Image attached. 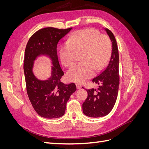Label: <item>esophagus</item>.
Returning a JSON list of instances; mask_svg holds the SVG:
<instances>
[{
    "mask_svg": "<svg viewBox=\"0 0 149 149\" xmlns=\"http://www.w3.org/2000/svg\"><path fill=\"white\" fill-rule=\"evenodd\" d=\"M76 88H77L78 89H81V87H82L81 84H79V83H76Z\"/></svg>",
    "mask_w": 149,
    "mask_h": 149,
    "instance_id": "obj_1",
    "label": "esophagus"
}]
</instances>
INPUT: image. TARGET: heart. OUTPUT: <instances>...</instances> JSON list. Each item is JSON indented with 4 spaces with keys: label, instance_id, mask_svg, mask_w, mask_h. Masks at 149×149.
<instances>
[{
    "label": "heart",
    "instance_id": "b5f03b06",
    "mask_svg": "<svg viewBox=\"0 0 149 149\" xmlns=\"http://www.w3.org/2000/svg\"><path fill=\"white\" fill-rule=\"evenodd\" d=\"M111 53V43L106 35L100 34L97 30L89 28L81 30L69 37L66 43L60 50L62 64L66 67L73 65L81 55L79 63L67 72V78L70 81L83 83L104 67Z\"/></svg>",
    "mask_w": 149,
    "mask_h": 149
}]
</instances>
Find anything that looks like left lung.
<instances>
[{
	"mask_svg": "<svg viewBox=\"0 0 149 149\" xmlns=\"http://www.w3.org/2000/svg\"><path fill=\"white\" fill-rule=\"evenodd\" d=\"M105 30L112 42L111 56L105 70L93 79V83L100 86L96 89H86L88 97L83 104V113L91 118H100L109 114L115 104L118 94V47L114 34L108 29Z\"/></svg>",
	"mask_w": 149,
	"mask_h": 149,
	"instance_id": "obj_1",
	"label": "left lung"
}]
</instances>
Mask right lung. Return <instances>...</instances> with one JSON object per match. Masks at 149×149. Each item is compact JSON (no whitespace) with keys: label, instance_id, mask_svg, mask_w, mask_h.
I'll return each mask as SVG.
<instances>
[{"label":"right lung","instance_id":"right-lung-1","mask_svg":"<svg viewBox=\"0 0 149 149\" xmlns=\"http://www.w3.org/2000/svg\"><path fill=\"white\" fill-rule=\"evenodd\" d=\"M72 28L42 29L31 35L25 51L24 70L26 92L36 112L44 118L55 119L65 114L66 105L76 90L74 83L65 84L61 81L64 75L58 61L56 47L59 40ZM40 55H47L52 61L51 77L39 80L33 73V61Z\"/></svg>","mask_w":149,"mask_h":149}]
</instances>
